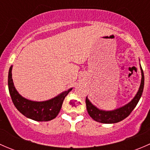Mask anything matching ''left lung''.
<instances>
[{"label": "left lung", "mask_w": 150, "mask_h": 150, "mask_svg": "<svg viewBox=\"0 0 150 150\" xmlns=\"http://www.w3.org/2000/svg\"><path fill=\"white\" fill-rule=\"evenodd\" d=\"M140 67L141 72H142V81H141L140 87L139 88L138 92L134 96V99L129 103L125 104L123 107L112 110V111H105V110H99L97 107H95L88 100V97H86V109H87L88 113L91 116V117H92L96 121L102 122V123H115V122H118L124 120L131 114V112L134 110V109L138 104L144 90V72L142 67Z\"/></svg>", "instance_id": "left-lung-1"}]
</instances>
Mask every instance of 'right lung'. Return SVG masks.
I'll use <instances>...</instances> for the list:
<instances>
[{
    "instance_id": "1",
    "label": "right lung",
    "mask_w": 150,
    "mask_h": 150,
    "mask_svg": "<svg viewBox=\"0 0 150 150\" xmlns=\"http://www.w3.org/2000/svg\"><path fill=\"white\" fill-rule=\"evenodd\" d=\"M12 66L8 71V86L12 102L23 115L35 121H49L58 115L63 101L72 88L62 92L53 99L44 102H34L22 97L16 90L12 80Z\"/></svg>"
}]
</instances>
